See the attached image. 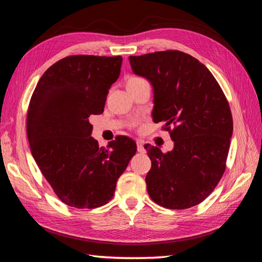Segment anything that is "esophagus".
Segmentation results:
<instances>
[{
    "mask_svg": "<svg viewBox=\"0 0 262 262\" xmlns=\"http://www.w3.org/2000/svg\"><path fill=\"white\" fill-rule=\"evenodd\" d=\"M136 144H137V151L140 152V154H144L145 149H144V144H143V141H136Z\"/></svg>",
    "mask_w": 262,
    "mask_h": 262,
    "instance_id": "1",
    "label": "esophagus"
}]
</instances>
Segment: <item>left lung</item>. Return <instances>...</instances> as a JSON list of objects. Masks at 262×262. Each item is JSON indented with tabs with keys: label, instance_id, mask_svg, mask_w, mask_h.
Segmentation results:
<instances>
[{
	"label": "left lung",
	"instance_id": "8db88e82",
	"mask_svg": "<svg viewBox=\"0 0 262 262\" xmlns=\"http://www.w3.org/2000/svg\"><path fill=\"white\" fill-rule=\"evenodd\" d=\"M133 73L154 90L155 122L170 130L174 147L163 154L145 144L151 160L146 174L152 201L170 210L202 203L222 178L232 136L225 94L205 65L178 50L129 56Z\"/></svg>",
	"mask_w": 262,
	"mask_h": 262
}]
</instances>
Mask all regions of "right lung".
<instances>
[{"instance_id":"1","label":"right lung","mask_w":262,"mask_h":262,"mask_svg":"<svg viewBox=\"0 0 262 262\" xmlns=\"http://www.w3.org/2000/svg\"><path fill=\"white\" fill-rule=\"evenodd\" d=\"M122 58L70 56L46 71L32 95L27 137L36 165L61 202L95 208L113 198L117 181L136 154V143L118 136L108 147L92 137V115L104 111Z\"/></svg>"}]
</instances>
